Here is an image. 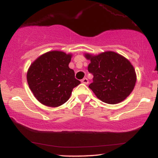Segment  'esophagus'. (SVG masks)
I'll use <instances>...</instances> for the list:
<instances>
[{
	"instance_id": "obj_1",
	"label": "esophagus",
	"mask_w": 158,
	"mask_h": 158,
	"mask_svg": "<svg viewBox=\"0 0 158 158\" xmlns=\"http://www.w3.org/2000/svg\"><path fill=\"white\" fill-rule=\"evenodd\" d=\"M81 83H83V84L87 85L89 83V80L87 78H83V79L81 80Z\"/></svg>"
}]
</instances>
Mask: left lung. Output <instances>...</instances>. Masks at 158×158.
Here are the masks:
<instances>
[{
	"mask_svg": "<svg viewBox=\"0 0 158 158\" xmlns=\"http://www.w3.org/2000/svg\"><path fill=\"white\" fill-rule=\"evenodd\" d=\"M84 57L90 61L88 70L94 75L89 87L97 98L108 104H117L131 94L137 76L127 58L114 51L98 55L85 52Z\"/></svg>",
	"mask_w": 158,
	"mask_h": 158,
	"instance_id": "8db88e82",
	"label": "left lung"
}]
</instances>
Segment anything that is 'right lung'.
Listing matches in <instances>:
<instances>
[{
    "label": "right lung",
    "mask_w": 158,
    "mask_h": 158,
    "mask_svg": "<svg viewBox=\"0 0 158 158\" xmlns=\"http://www.w3.org/2000/svg\"><path fill=\"white\" fill-rule=\"evenodd\" d=\"M72 53L52 50L42 54L29 67L27 82L35 98L42 105L56 108L69 100L81 82L69 67Z\"/></svg>",
    "instance_id": "1"
}]
</instances>
